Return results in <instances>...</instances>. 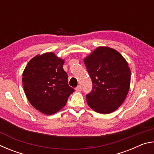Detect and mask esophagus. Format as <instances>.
<instances>
[{
  "mask_svg": "<svg viewBox=\"0 0 154 154\" xmlns=\"http://www.w3.org/2000/svg\"><path fill=\"white\" fill-rule=\"evenodd\" d=\"M75 90H76L77 92H81V91H82V86L79 85L76 88H75Z\"/></svg>",
  "mask_w": 154,
  "mask_h": 154,
  "instance_id": "34e87169",
  "label": "esophagus"
}]
</instances>
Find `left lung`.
Returning a JSON list of instances; mask_svg holds the SVG:
<instances>
[{
    "mask_svg": "<svg viewBox=\"0 0 154 154\" xmlns=\"http://www.w3.org/2000/svg\"><path fill=\"white\" fill-rule=\"evenodd\" d=\"M84 63L92 82V89L86 95L88 105L103 114L116 111L130 88V70L126 60L113 49L99 47Z\"/></svg>",
    "mask_w": 154,
    "mask_h": 154,
    "instance_id": "8db88e82",
    "label": "left lung"
}]
</instances>
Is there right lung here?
Instances as JSON below:
<instances>
[{
	"label": "right lung",
	"instance_id": "obj_1",
	"mask_svg": "<svg viewBox=\"0 0 154 154\" xmlns=\"http://www.w3.org/2000/svg\"><path fill=\"white\" fill-rule=\"evenodd\" d=\"M64 60L53 53L36 56L28 62L22 75L23 88L36 110L51 115L63 108L74 92L68 83Z\"/></svg>",
	"mask_w": 154,
	"mask_h": 154
}]
</instances>
